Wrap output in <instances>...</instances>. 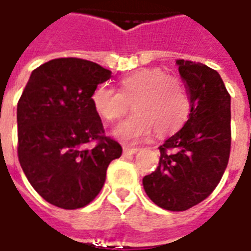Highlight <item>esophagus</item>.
I'll use <instances>...</instances> for the list:
<instances>
[{
	"label": "esophagus",
	"mask_w": 251,
	"mask_h": 251,
	"mask_svg": "<svg viewBox=\"0 0 251 251\" xmlns=\"http://www.w3.org/2000/svg\"><path fill=\"white\" fill-rule=\"evenodd\" d=\"M137 151L138 149H134V147H124V155H134Z\"/></svg>",
	"instance_id": "obj_1"
}]
</instances>
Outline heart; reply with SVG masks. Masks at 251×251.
<instances>
[{
    "label": "heart",
    "mask_w": 251,
    "mask_h": 251,
    "mask_svg": "<svg viewBox=\"0 0 251 251\" xmlns=\"http://www.w3.org/2000/svg\"><path fill=\"white\" fill-rule=\"evenodd\" d=\"M96 113L108 122L118 121L130 109L134 113L114 129L124 143L143 141L155 130L157 135L177 131L190 113V96L178 76L161 69H143L118 82V92L99 86L91 96Z\"/></svg>",
    "instance_id": "b5f03b06"
}]
</instances>
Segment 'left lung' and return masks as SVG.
<instances>
[{
  "label": "left lung",
  "instance_id": "1",
  "mask_svg": "<svg viewBox=\"0 0 251 251\" xmlns=\"http://www.w3.org/2000/svg\"><path fill=\"white\" fill-rule=\"evenodd\" d=\"M176 64L190 96V113L182 129L159 147V167L143 177V187L161 208L186 211L215 190L228 165L230 95L214 69L185 60Z\"/></svg>",
  "mask_w": 251,
  "mask_h": 251
}]
</instances>
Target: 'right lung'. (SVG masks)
Instances as JSON below:
<instances>
[{
  "label": "right lung",
  "mask_w": 251,
  "mask_h": 251,
  "mask_svg": "<svg viewBox=\"0 0 251 251\" xmlns=\"http://www.w3.org/2000/svg\"><path fill=\"white\" fill-rule=\"evenodd\" d=\"M112 73L82 58H56L35 69L18 101V157L32 187L53 206L92 202L108 165L122 153L104 135L91 96Z\"/></svg>",
  "instance_id": "add662e5"
}]
</instances>
